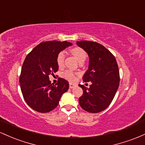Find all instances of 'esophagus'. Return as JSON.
Here are the masks:
<instances>
[{"label":"esophagus","instance_id":"34e87169","mask_svg":"<svg viewBox=\"0 0 145 145\" xmlns=\"http://www.w3.org/2000/svg\"><path fill=\"white\" fill-rule=\"evenodd\" d=\"M76 86V84H74V83L69 82V88H70V89H73V88L75 87Z\"/></svg>","mask_w":145,"mask_h":145}]
</instances>
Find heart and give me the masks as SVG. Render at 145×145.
<instances>
[{"label":"heart","instance_id":"b5f03b06","mask_svg":"<svg viewBox=\"0 0 145 145\" xmlns=\"http://www.w3.org/2000/svg\"><path fill=\"white\" fill-rule=\"evenodd\" d=\"M71 53L74 54V56L76 58L78 61L82 59H85L86 57V53L82 48H74L71 50ZM65 51H61L59 53L57 58H56V62H57L58 65L59 67L63 65L65 61ZM64 77L67 78L69 80L73 81L76 79V74L71 70H67L64 73Z\"/></svg>","mask_w":145,"mask_h":145}]
</instances>
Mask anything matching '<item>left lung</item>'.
<instances>
[{"label": "left lung", "mask_w": 145, "mask_h": 145, "mask_svg": "<svg viewBox=\"0 0 145 145\" xmlns=\"http://www.w3.org/2000/svg\"><path fill=\"white\" fill-rule=\"evenodd\" d=\"M76 44L89 56V68L82 79L91 82L89 88L79 84L83 91L79 98L80 106L86 112H100L108 107L119 88L117 63L112 53L97 42L80 41Z\"/></svg>", "instance_id": "8db88e82"}]
</instances>
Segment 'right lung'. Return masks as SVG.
<instances>
[{
	"label": "right lung",
	"mask_w": 145,
	"mask_h": 145,
	"mask_svg": "<svg viewBox=\"0 0 145 145\" xmlns=\"http://www.w3.org/2000/svg\"><path fill=\"white\" fill-rule=\"evenodd\" d=\"M71 45L67 41H45L26 56L22 67L20 84L25 101L37 112L46 113L54 110L62 95L69 89L66 80L59 78L54 85L49 76L59 69L56 62L59 53Z\"/></svg>",
	"instance_id": "1"
}]
</instances>
